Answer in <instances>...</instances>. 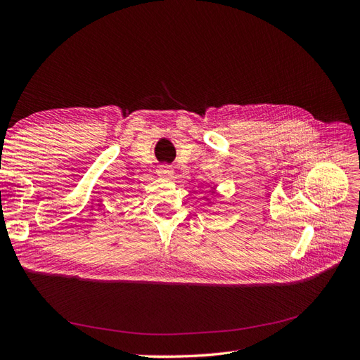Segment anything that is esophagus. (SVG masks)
Listing matches in <instances>:
<instances>
[{
  "mask_svg": "<svg viewBox=\"0 0 360 360\" xmlns=\"http://www.w3.org/2000/svg\"><path fill=\"white\" fill-rule=\"evenodd\" d=\"M156 172L159 174L160 177H169V176H172L174 169H172L171 165H167V163H163V165H159V168H158Z\"/></svg>",
  "mask_w": 360,
  "mask_h": 360,
  "instance_id": "obj_1",
  "label": "esophagus"
}]
</instances>
